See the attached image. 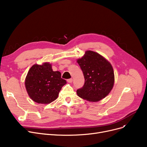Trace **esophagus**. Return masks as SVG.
Segmentation results:
<instances>
[{
	"label": "esophagus",
	"mask_w": 147,
	"mask_h": 147,
	"mask_svg": "<svg viewBox=\"0 0 147 147\" xmlns=\"http://www.w3.org/2000/svg\"><path fill=\"white\" fill-rule=\"evenodd\" d=\"M67 82H68V83H71L72 82H73V79H67Z\"/></svg>",
	"instance_id": "34e87169"
}]
</instances>
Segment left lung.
Instances as JSON below:
<instances>
[{"instance_id": "obj_1", "label": "left lung", "mask_w": 147, "mask_h": 147, "mask_svg": "<svg viewBox=\"0 0 147 147\" xmlns=\"http://www.w3.org/2000/svg\"><path fill=\"white\" fill-rule=\"evenodd\" d=\"M78 63L82 70L85 84L77 90L80 98L96 102L109 94L114 84V72L112 65L98 53L88 50L78 59Z\"/></svg>"}]
</instances>
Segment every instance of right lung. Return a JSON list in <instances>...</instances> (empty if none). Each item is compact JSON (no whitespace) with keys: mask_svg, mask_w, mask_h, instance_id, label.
<instances>
[{"mask_svg":"<svg viewBox=\"0 0 147 147\" xmlns=\"http://www.w3.org/2000/svg\"><path fill=\"white\" fill-rule=\"evenodd\" d=\"M24 83L32 100L38 103L49 104L58 98L62 87L67 82L61 78L59 71H53L52 65L45 62L42 65L35 64L32 67Z\"/></svg>","mask_w":147,"mask_h":147,"instance_id":"add662e5","label":"right lung"}]
</instances>
